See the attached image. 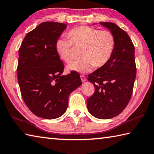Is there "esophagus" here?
Masks as SVG:
<instances>
[{"mask_svg":"<svg viewBox=\"0 0 154 154\" xmlns=\"http://www.w3.org/2000/svg\"><path fill=\"white\" fill-rule=\"evenodd\" d=\"M81 79H82V82H85L86 81V77L84 75H81Z\"/></svg>","mask_w":154,"mask_h":154,"instance_id":"1","label":"esophagus"}]
</instances>
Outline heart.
<instances>
[{
  "label": "heart",
  "mask_w": 154,
  "mask_h": 154,
  "mask_svg": "<svg viewBox=\"0 0 154 154\" xmlns=\"http://www.w3.org/2000/svg\"><path fill=\"white\" fill-rule=\"evenodd\" d=\"M67 35L69 40L59 38L55 42V50L61 60L67 63L71 61L72 46L82 48V58L70 63L69 71L88 72L94 66L96 68L105 66L112 57L116 39L110 31L82 26L70 30Z\"/></svg>",
  "instance_id": "1"
}]
</instances>
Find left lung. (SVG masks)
<instances>
[{
    "mask_svg": "<svg viewBox=\"0 0 154 154\" xmlns=\"http://www.w3.org/2000/svg\"><path fill=\"white\" fill-rule=\"evenodd\" d=\"M116 39L112 57L106 65L88 75L95 92L87 100L89 112L100 119L119 115L132 96L136 77L135 47L127 33L110 22H100Z\"/></svg>",
    "mask_w": 154,
    "mask_h": 154,
    "instance_id": "obj_1",
    "label": "left lung"
}]
</instances>
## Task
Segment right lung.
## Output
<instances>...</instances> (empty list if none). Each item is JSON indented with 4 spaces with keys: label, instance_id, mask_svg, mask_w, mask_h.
Returning a JSON list of instances; mask_svg holds the SVG:
<instances>
[{
    "label": "right lung",
    "instance_id": "right-lung-1",
    "mask_svg": "<svg viewBox=\"0 0 154 154\" xmlns=\"http://www.w3.org/2000/svg\"><path fill=\"white\" fill-rule=\"evenodd\" d=\"M66 24L40 23L27 33L19 50L18 83L21 96L31 112L46 119L58 118L68 107L70 94L82 85L80 75H62L64 65L55 42Z\"/></svg>",
    "mask_w": 154,
    "mask_h": 154
}]
</instances>
